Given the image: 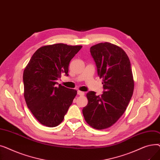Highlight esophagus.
Instances as JSON below:
<instances>
[{"label":"esophagus","mask_w":160,"mask_h":160,"mask_svg":"<svg viewBox=\"0 0 160 160\" xmlns=\"http://www.w3.org/2000/svg\"><path fill=\"white\" fill-rule=\"evenodd\" d=\"M77 94L78 95H80V96H83V95H84V92H83V91H77Z\"/></svg>","instance_id":"obj_1"}]
</instances>
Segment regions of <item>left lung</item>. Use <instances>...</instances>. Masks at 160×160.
I'll list each match as a JSON object with an SVG mask.
<instances>
[{
	"mask_svg": "<svg viewBox=\"0 0 160 160\" xmlns=\"http://www.w3.org/2000/svg\"><path fill=\"white\" fill-rule=\"evenodd\" d=\"M90 52L104 91L98 96L89 91L88 104L82 113L92 128L103 130L114 124L127 110L134 81L129 58L121 47L105 42L92 46Z\"/></svg>",
	"mask_w": 160,
	"mask_h": 160,
	"instance_id": "8db88e82",
	"label": "left lung"
}]
</instances>
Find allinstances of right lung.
<instances>
[{
	"label": "right lung",
	"instance_id": "add662e5",
	"mask_svg": "<svg viewBox=\"0 0 160 160\" xmlns=\"http://www.w3.org/2000/svg\"><path fill=\"white\" fill-rule=\"evenodd\" d=\"M81 45L57 43L38 48L23 72L24 97L29 110L41 124L55 127L64 116L77 94L75 89L57 86L62 73L68 76L72 58Z\"/></svg>",
	"mask_w": 160,
	"mask_h": 160
}]
</instances>
